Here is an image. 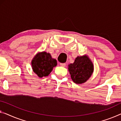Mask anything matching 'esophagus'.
<instances>
[{"instance_id":"obj_1","label":"esophagus","mask_w":121,"mask_h":121,"mask_svg":"<svg viewBox=\"0 0 121 121\" xmlns=\"http://www.w3.org/2000/svg\"><path fill=\"white\" fill-rule=\"evenodd\" d=\"M60 66H63V67H65L66 66V64L65 63H60Z\"/></svg>"}]
</instances>
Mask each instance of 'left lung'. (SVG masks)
I'll return each instance as SVG.
<instances>
[{
    "instance_id": "obj_1",
    "label": "left lung",
    "mask_w": 121,
    "mask_h": 121,
    "mask_svg": "<svg viewBox=\"0 0 121 121\" xmlns=\"http://www.w3.org/2000/svg\"><path fill=\"white\" fill-rule=\"evenodd\" d=\"M69 71L71 79L76 84L86 82L91 76L94 65L86 55L77 57L73 64L69 65Z\"/></svg>"
}]
</instances>
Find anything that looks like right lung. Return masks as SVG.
<instances>
[{
    "label": "right lung",
    "mask_w": 121,
    "mask_h": 121,
    "mask_svg": "<svg viewBox=\"0 0 121 121\" xmlns=\"http://www.w3.org/2000/svg\"><path fill=\"white\" fill-rule=\"evenodd\" d=\"M56 65L57 60L46 52L38 53L32 61L33 71L40 78L48 76Z\"/></svg>",
    "instance_id": "right-lung-1"
}]
</instances>
